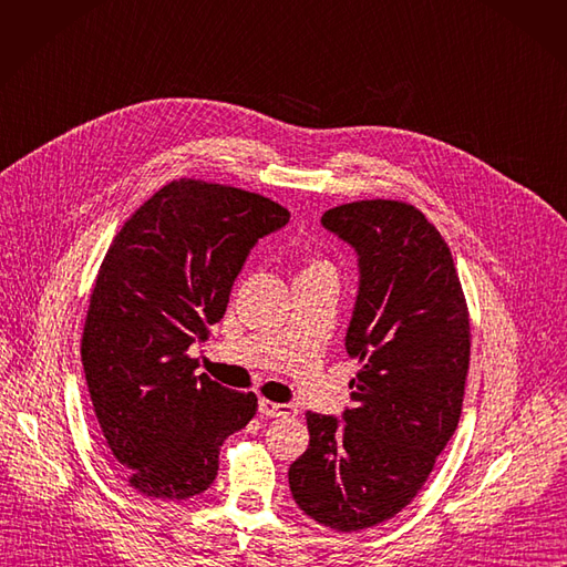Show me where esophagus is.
<instances>
[{"instance_id": "esophagus-1", "label": "esophagus", "mask_w": 567, "mask_h": 567, "mask_svg": "<svg viewBox=\"0 0 567 567\" xmlns=\"http://www.w3.org/2000/svg\"><path fill=\"white\" fill-rule=\"evenodd\" d=\"M259 412L261 417H293L296 414V408L289 405V403H276V401H269V399H261L259 401Z\"/></svg>"}]
</instances>
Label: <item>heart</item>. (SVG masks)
Masks as SVG:
<instances>
[{"label":"heart","instance_id":"b5f03b06","mask_svg":"<svg viewBox=\"0 0 567 567\" xmlns=\"http://www.w3.org/2000/svg\"><path fill=\"white\" fill-rule=\"evenodd\" d=\"M312 267H326V264H323V261H312V264H310V267H308V269H312Z\"/></svg>","mask_w":567,"mask_h":567}]
</instances>
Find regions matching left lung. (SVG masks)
Instances as JSON below:
<instances>
[{
  "label": "left lung",
  "instance_id": "1",
  "mask_svg": "<svg viewBox=\"0 0 567 567\" xmlns=\"http://www.w3.org/2000/svg\"><path fill=\"white\" fill-rule=\"evenodd\" d=\"M323 228L358 252L347 353L360 362L344 424L306 412L310 444L289 467L293 502L334 532L405 508L454 435L470 369V312L454 257L408 203L328 209Z\"/></svg>",
  "mask_w": 567,
  "mask_h": 567
}]
</instances>
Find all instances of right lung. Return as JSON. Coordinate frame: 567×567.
<instances>
[{
  "label": "right lung",
  "mask_w": 567,
  "mask_h": 567,
  "mask_svg": "<svg viewBox=\"0 0 567 567\" xmlns=\"http://www.w3.org/2000/svg\"><path fill=\"white\" fill-rule=\"evenodd\" d=\"M287 223L289 212L259 194L182 177L113 237L82 362L106 446L136 493L200 495L218 474L225 437L255 417L252 392L196 375L186 351L223 319L250 248Z\"/></svg>",
  "instance_id": "right-lung-1"
}]
</instances>
